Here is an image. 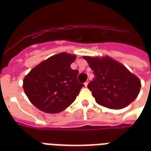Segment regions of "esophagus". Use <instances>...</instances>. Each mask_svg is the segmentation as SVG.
Here are the masks:
<instances>
[{"label":"esophagus","mask_w":151,"mask_h":151,"mask_svg":"<svg viewBox=\"0 0 151 151\" xmlns=\"http://www.w3.org/2000/svg\"><path fill=\"white\" fill-rule=\"evenodd\" d=\"M88 81H86V82H85V86H87V85H88Z\"/></svg>","instance_id":"obj_1"}]
</instances>
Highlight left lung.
I'll list each match as a JSON object with an SVG mask.
<instances>
[{
  "instance_id": "1",
  "label": "left lung",
  "mask_w": 151,
  "mask_h": 151,
  "mask_svg": "<svg viewBox=\"0 0 151 151\" xmlns=\"http://www.w3.org/2000/svg\"><path fill=\"white\" fill-rule=\"evenodd\" d=\"M94 71L95 78L87 87L92 91L97 104L111 109H121L137 97L141 82L120 63L104 57L84 56Z\"/></svg>"
}]
</instances>
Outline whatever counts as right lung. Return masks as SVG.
I'll return each mask as SVG.
<instances>
[{
    "label": "right lung",
    "mask_w": 151,
    "mask_h": 151,
    "mask_svg": "<svg viewBox=\"0 0 151 151\" xmlns=\"http://www.w3.org/2000/svg\"><path fill=\"white\" fill-rule=\"evenodd\" d=\"M75 60L74 55L59 53L35 66L25 77V94L36 108L57 113L75 100L84 86L77 78L78 70L70 67Z\"/></svg>",
    "instance_id": "right-lung-1"
}]
</instances>
